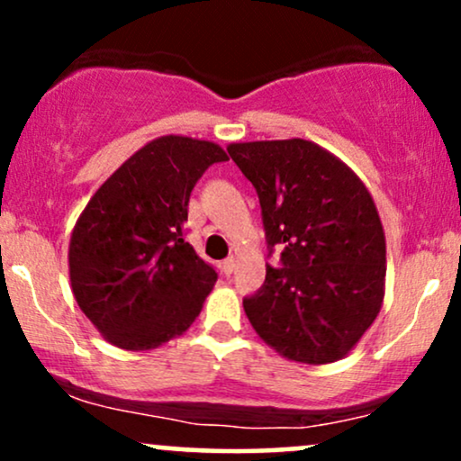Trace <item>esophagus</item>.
I'll use <instances>...</instances> for the list:
<instances>
[{
	"mask_svg": "<svg viewBox=\"0 0 461 461\" xmlns=\"http://www.w3.org/2000/svg\"><path fill=\"white\" fill-rule=\"evenodd\" d=\"M234 268H236V258H227V260H223V264H221V271L225 275L234 273Z\"/></svg>",
	"mask_w": 461,
	"mask_h": 461,
	"instance_id": "esophagus-1",
	"label": "esophagus"
}]
</instances>
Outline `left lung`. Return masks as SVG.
Wrapping results in <instances>:
<instances>
[{
	"instance_id": "1",
	"label": "left lung",
	"mask_w": 461,
	"mask_h": 461,
	"mask_svg": "<svg viewBox=\"0 0 461 461\" xmlns=\"http://www.w3.org/2000/svg\"><path fill=\"white\" fill-rule=\"evenodd\" d=\"M256 188L282 267L242 308L258 336L293 362L331 364L357 345L385 294V236L368 188L340 158L303 139L227 147Z\"/></svg>"
}]
</instances>
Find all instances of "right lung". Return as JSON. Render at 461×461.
I'll return each mask as SVG.
<instances>
[{
  "instance_id": "add662e5",
  "label": "right lung",
  "mask_w": 461,
  "mask_h": 461,
  "mask_svg": "<svg viewBox=\"0 0 461 461\" xmlns=\"http://www.w3.org/2000/svg\"><path fill=\"white\" fill-rule=\"evenodd\" d=\"M225 160L216 142L160 136L82 210L68 242V279L79 310L110 345L149 351L199 316L216 271L184 240V223L197 179Z\"/></svg>"
}]
</instances>
